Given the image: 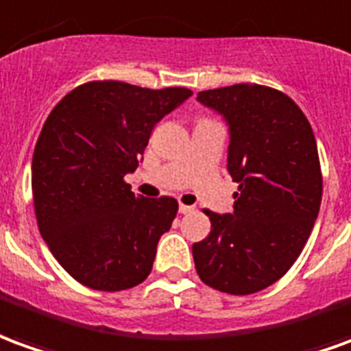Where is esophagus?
<instances>
[{"mask_svg": "<svg viewBox=\"0 0 351 351\" xmlns=\"http://www.w3.org/2000/svg\"><path fill=\"white\" fill-rule=\"evenodd\" d=\"M195 211V208L193 206H187V204H180V213H183V215H187V213H193Z\"/></svg>", "mask_w": 351, "mask_h": 351, "instance_id": "1", "label": "esophagus"}]
</instances>
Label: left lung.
Wrapping results in <instances>:
<instances>
[{
  "mask_svg": "<svg viewBox=\"0 0 351 351\" xmlns=\"http://www.w3.org/2000/svg\"><path fill=\"white\" fill-rule=\"evenodd\" d=\"M228 124L227 170L238 185L234 211L206 210L210 234L193 243L196 272L228 295H251L278 282L314 228L323 180L314 132L287 94L263 84L198 92Z\"/></svg>",
  "mask_w": 351,
  "mask_h": 351,
  "instance_id": "8db88e82",
  "label": "left lung"
}]
</instances>
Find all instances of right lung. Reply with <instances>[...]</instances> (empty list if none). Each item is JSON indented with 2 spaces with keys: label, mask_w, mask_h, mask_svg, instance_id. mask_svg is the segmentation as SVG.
Returning <instances> with one entry per match:
<instances>
[{
  "label": "right lung",
  "mask_w": 351,
  "mask_h": 351,
  "mask_svg": "<svg viewBox=\"0 0 351 351\" xmlns=\"http://www.w3.org/2000/svg\"><path fill=\"white\" fill-rule=\"evenodd\" d=\"M189 96L183 86L90 81L47 117L32 158L37 227L79 283L111 293L151 274L178 200L136 196L124 176L138 168L155 124Z\"/></svg>",
  "instance_id": "right-lung-1"
}]
</instances>
